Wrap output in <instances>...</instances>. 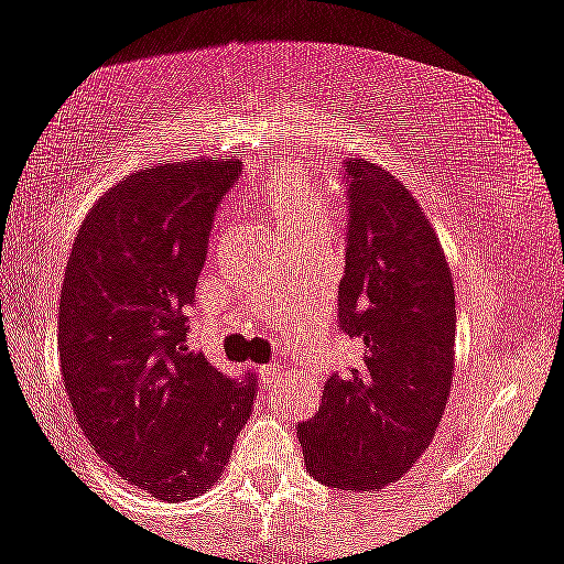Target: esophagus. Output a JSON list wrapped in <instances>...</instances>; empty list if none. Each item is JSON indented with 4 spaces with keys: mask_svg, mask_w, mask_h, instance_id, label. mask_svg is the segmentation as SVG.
<instances>
[{
    "mask_svg": "<svg viewBox=\"0 0 564 564\" xmlns=\"http://www.w3.org/2000/svg\"><path fill=\"white\" fill-rule=\"evenodd\" d=\"M257 379H260L262 388H271L279 379V366H260L257 368Z\"/></svg>",
    "mask_w": 564,
    "mask_h": 564,
    "instance_id": "obj_1",
    "label": "esophagus"
}]
</instances>
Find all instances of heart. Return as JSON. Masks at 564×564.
<instances>
[{
  "instance_id": "obj_1",
  "label": "heart",
  "mask_w": 564,
  "mask_h": 564,
  "mask_svg": "<svg viewBox=\"0 0 564 564\" xmlns=\"http://www.w3.org/2000/svg\"><path fill=\"white\" fill-rule=\"evenodd\" d=\"M265 207L282 235L329 229L326 196L299 180H276L265 187Z\"/></svg>"
}]
</instances>
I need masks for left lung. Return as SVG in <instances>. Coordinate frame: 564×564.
<instances>
[{"label":"left lung","instance_id":"left-lung-1","mask_svg":"<svg viewBox=\"0 0 564 564\" xmlns=\"http://www.w3.org/2000/svg\"><path fill=\"white\" fill-rule=\"evenodd\" d=\"M346 271L337 313L357 362L299 426L304 465L337 490H384L421 459L454 373V282L415 196L377 163H346Z\"/></svg>","mask_w":564,"mask_h":564}]
</instances>
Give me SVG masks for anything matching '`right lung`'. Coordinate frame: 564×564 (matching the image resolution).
I'll return each mask as SVG.
<instances>
[{"label": "right lung", "instance_id": "right-lung-1", "mask_svg": "<svg viewBox=\"0 0 564 564\" xmlns=\"http://www.w3.org/2000/svg\"><path fill=\"white\" fill-rule=\"evenodd\" d=\"M235 160L132 171L99 196L68 257L61 373L96 457L160 501L207 492L254 410V382L187 346V307Z\"/></svg>", "mask_w": 564, "mask_h": 564}]
</instances>
